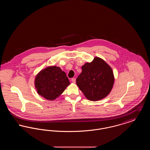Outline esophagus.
Segmentation results:
<instances>
[{
  "instance_id": "34e87169",
  "label": "esophagus",
  "mask_w": 150,
  "mask_h": 150,
  "mask_svg": "<svg viewBox=\"0 0 150 150\" xmlns=\"http://www.w3.org/2000/svg\"><path fill=\"white\" fill-rule=\"evenodd\" d=\"M71 81H72V83H75V82H76V79H75V78L72 79Z\"/></svg>"
}]
</instances>
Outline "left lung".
Listing matches in <instances>:
<instances>
[{
    "label": "left lung",
    "instance_id": "obj_1",
    "mask_svg": "<svg viewBox=\"0 0 150 150\" xmlns=\"http://www.w3.org/2000/svg\"><path fill=\"white\" fill-rule=\"evenodd\" d=\"M82 72L76 79V84L86 98L98 100L110 93L114 83L112 70L99 57L82 66Z\"/></svg>",
    "mask_w": 150,
    "mask_h": 150
}]
</instances>
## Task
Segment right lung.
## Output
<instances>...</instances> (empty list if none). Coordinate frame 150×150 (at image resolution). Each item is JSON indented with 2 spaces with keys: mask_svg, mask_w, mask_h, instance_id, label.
<instances>
[{
  "mask_svg": "<svg viewBox=\"0 0 150 150\" xmlns=\"http://www.w3.org/2000/svg\"><path fill=\"white\" fill-rule=\"evenodd\" d=\"M70 84L64 71L57 66H50L36 76L35 86L38 93L48 100H54Z\"/></svg>",
  "mask_w": 150,
  "mask_h": 150,
  "instance_id": "add662e5",
  "label": "right lung"
}]
</instances>
